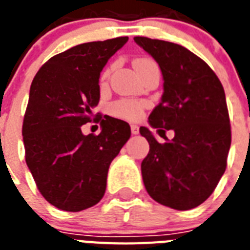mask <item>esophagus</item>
I'll return each mask as SVG.
<instances>
[{"label":"esophagus","mask_w":250,"mask_h":250,"mask_svg":"<svg viewBox=\"0 0 250 250\" xmlns=\"http://www.w3.org/2000/svg\"><path fill=\"white\" fill-rule=\"evenodd\" d=\"M131 132H132V135H137V133H139V125H131Z\"/></svg>","instance_id":"esophagus-1"}]
</instances>
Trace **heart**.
I'll use <instances>...</instances> for the list:
<instances>
[{
	"instance_id": "obj_1",
	"label": "heart",
	"mask_w": 250,
	"mask_h": 250,
	"mask_svg": "<svg viewBox=\"0 0 250 250\" xmlns=\"http://www.w3.org/2000/svg\"><path fill=\"white\" fill-rule=\"evenodd\" d=\"M149 63H153V62L149 60H137L135 61L133 67L136 68L139 66ZM143 109H144V105L139 101H133V100H119V101L114 102L113 105L110 106V113L115 115V117L123 118V119L137 121L143 115Z\"/></svg>"
}]
</instances>
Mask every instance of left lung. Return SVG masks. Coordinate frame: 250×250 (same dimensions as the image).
Instances as JSON below:
<instances>
[{"label":"left lung","mask_w":250,"mask_h":250,"mask_svg":"<svg viewBox=\"0 0 250 250\" xmlns=\"http://www.w3.org/2000/svg\"><path fill=\"white\" fill-rule=\"evenodd\" d=\"M162 72L164 93L149 115L152 128L172 129L166 143L140 127L149 143L141 174L149 196L175 210L201 205L225 174L231 125L225 89L208 64L182 45L137 36Z\"/></svg>","instance_id":"8db88e82"}]
</instances>
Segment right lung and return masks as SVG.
Returning <instances> with one entry per match:
<instances>
[{
    "label": "right lung",
    "instance_id": "add662e5",
    "mask_svg": "<svg viewBox=\"0 0 250 250\" xmlns=\"http://www.w3.org/2000/svg\"><path fill=\"white\" fill-rule=\"evenodd\" d=\"M128 41L117 37L76 45L52 57L33 78L23 121L25 162L45 200L64 211L96 205L110 164L131 137L127 122L105 115L101 132L82 125L100 101V74Z\"/></svg>",
    "mask_w": 250,
    "mask_h": 250
}]
</instances>
